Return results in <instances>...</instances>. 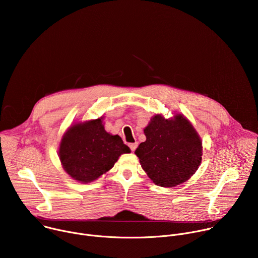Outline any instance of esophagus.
I'll use <instances>...</instances> for the list:
<instances>
[{
	"instance_id": "1",
	"label": "esophagus",
	"mask_w": 258,
	"mask_h": 258,
	"mask_svg": "<svg viewBox=\"0 0 258 258\" xmlns=\"http://www.w3.org/2000/svg\"><path fill=\"white\" fill-rule=\"evenodd\" d=\"M138 147V143H133V144H130V148L131 150L134 152L136 150V148Z\"/></svg>"
}]
</instances>
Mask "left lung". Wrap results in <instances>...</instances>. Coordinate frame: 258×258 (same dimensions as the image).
<instances>
[{"label": "left lung", "instance_id": "8db88e82", "mask_svg": "<svg viewBox=\"0 0 258 258\" xmlns=\"http://www.w3.org/2000/svg\"><path fill=\"white\" fill-rule=\"evenodd\" d=\"M146 141L135 154L142 168L157 186L172 188L188 180L202 160V140L181 113L165 118L155 114L144 128Z\"/></svg>", "mask_w": 258, "mask_h": 258}]
</instances>
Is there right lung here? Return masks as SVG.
<instances>
[{"instance_id":"obj_1","label":"right lung","mask_w":258,"mask_h":258,"mask_svg":"<svg viewBox=\"0 0 258 258\" xmlns=\"http://www.w3.org/2000/svg\"><path fill=\"white\" fill-rule=\"evenodd\" d=\"M103 118L75 122L62 136L58 156L72 179L92 182L111 169L120 155L131 153L118 135L105 131Z\"/></svg>"}]
</instances>
